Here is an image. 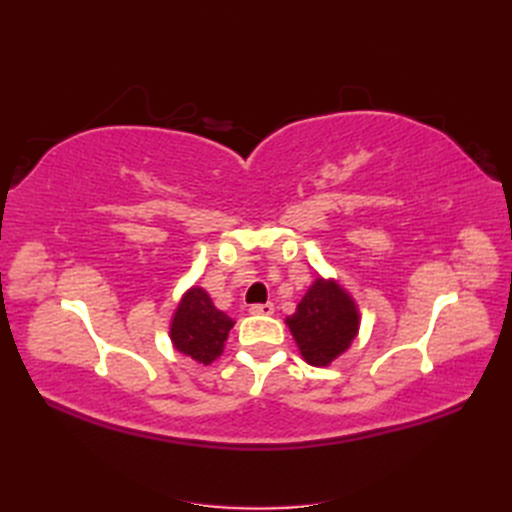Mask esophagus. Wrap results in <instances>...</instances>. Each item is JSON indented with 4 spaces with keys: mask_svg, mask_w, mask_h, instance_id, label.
<instances>
[{
    "mask_svg": "<svg viewBox=\"0 0 512 512\" xmlns=\"http://www.w3.org/2000/svg\"><path fill=\"white\" fill-rule=\"evenodd\" d=\"M273 303H258V305H250V314L254 316H271L273 314Z\"/></svg>",
    "mask_w": 512,
    "mask_h": 512,
    "instance_id": "esophagus-1",
    "label": "esophagus"
}]
</instances>
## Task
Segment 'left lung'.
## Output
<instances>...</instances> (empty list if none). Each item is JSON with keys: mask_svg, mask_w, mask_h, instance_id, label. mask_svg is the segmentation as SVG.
Segmentation results:
<instances>
[{"mask_svg": "<svg viewBox=\"0 0 512 512\" xmlns=\"http://www.w3.org/2000/svg\"><path fill=\"white\" fill-rule=\"evenodd\" d=\"M284 322L303 361L312 367H329L359 335L361 309L337 280L318 275Z\"/></svg>", "mask_w": 512, "mask_h": 512, "instance_id": "1", "label": "left lung"}]
</instances>
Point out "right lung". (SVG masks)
Here are the masks:
<instances>
[{
    "label": "right lung",
    "mask_w": 512,
    "mask_h": 512,
    "mask_svg": "<svg viewBox=\"0 0 512 512\" xmlns=\"http://www.w3.org/2000/svg\"><path fill=\"white\" fill-rule=\"evenodd\" d=\"M235 320L213 305L203 286H190L181 294L168 322L170 344L200 365L220 359Z\"/></svg>",
    "instance_id": "add662e5"
}]
</instances>
